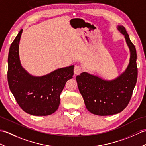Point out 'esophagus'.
Returning a JSON list of instances; mask_svg holds the SVG:
<instances>
[{"instance_id":"esophagus-1","label":"esophagus","mask_w":146,"mask_h":146,"mask_svg":"<svg viewBox=\"0 0 146 146\" xmlns=\"http://www.w3.org/2000/svg\"><path fill=\"white\" fill-rule=\"evenodd\" d=\"M82 69L81 66H79V65H75V68H74V73H75V75H80L82 73Z\"/></svg>"}]
</instances>
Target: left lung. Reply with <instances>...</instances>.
I'll return each mask as SVG.
<instances>
[{
    "mask_svg": "<svg viewBox=\"0 0 146 146\" xmlns=\"http://www.w3.org/2000/svg\"><path fill=\"white\" fill-rule=\"evenodd\" d=\"M117 29L124 36L130 51L129 63L125 70L111 80L102 79L87 72H83L76 78L86 108L90 112L97 115H111L124 110L131 100L137 82L135 48L125 27L118 25Z\"/></svg>",
    "mask_w": 146,
    "mask_h": 146,
    "instance_id": "8db88e82",
    "label": "left lung"
}]
</instances>
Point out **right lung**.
Wrapping results in <instances>:
<instances>
[{
  "label": "right lung",
  "mask_w": 146,
  "mask_h": 146,
  "mask_svg": "<svg viewBox=\"0 0 146 146\" xmlns=\"http://www.w3.org/2000/svg\"><path fill=\"white\" fill-rule=\"evenodd\" d=\"M23 29L11 45L8 56V83L17 104L25 112L35 116L54 113L60 94L68 80L73 78L74 65L58 68L47 75H31L22 66L19 46Z\"/></svg>",
  "instance_id": "1"
}]
</instances>
